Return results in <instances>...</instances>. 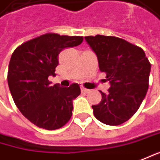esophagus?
<instances>
[{
	"label": "esophagus",
	"instance_id": "obj_1",
	"mask_svg": "<svg viewBox=\"0 0 160 160\" xmlns=\"http://www.w3.org/2000/svg\"><path fill=\"white\" fill-rule=\"evenodd\" d=\"M81 91H82L83 93H89V92H90L89 89H86L85 87H81Z\"/></svg>",
	"mask_w": 160,
	"mask_h": 160
}]
</instances>
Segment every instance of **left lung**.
<instances>
[{"instance_id": "1", "label": "left lung", "mask_w": 160, "mask_h": 160, "mask_svg": "<svg viewBox=\"0 0 160 160\" xmlns=\"http://www.w3.org/2000/svg\"><path fill=\"white\" fill-rule=\"evenodd\" d=\"M95 52L99 69L107 74L110 88L92 106L95 117L109 126L128 121L139 108L148 89L151 65L142 48L116 36H86Z\"/></svg>"}]
</instances>
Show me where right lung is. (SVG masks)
Listing matches in <instances>:
<instances>
[{"label": "right lung", "instance_id": "obj_1", "mask_svg": "<svg viewBox=\"0 0 160 160\" xmlns=\"http://www.w3.org/2000/svg\"><path fill=\"white\" fill-rule=\"evenodd\" d=\"M83 40V36L48 32L22 43L12 52L7 76L10 92L20 112L38 128L58 129L71 118L80 86H52L48 77L55 75L60 52Z\"/></svg>", "mask_w": 160, "mask_h": 160}]
</instances>
